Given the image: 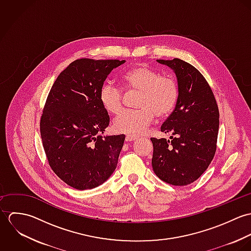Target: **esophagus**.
Segmentation results:
<instances>
[{
  "instance_id": "obj_1",
  "label": "esophagus",
  "mask_w": 251,
  "mask_h": 251,
  "mask_svg": "<svg viewBox=\"0 0 251 251\" xmlns=\"http://www.w3.org/2000/svg\"><path fill=\"white\" fill-rule=\"evenodd\" d=\"M136 139H137V137L131 136V135H126V141H127V142H131V141H134Z\"/></svg>"
}]
</instances>
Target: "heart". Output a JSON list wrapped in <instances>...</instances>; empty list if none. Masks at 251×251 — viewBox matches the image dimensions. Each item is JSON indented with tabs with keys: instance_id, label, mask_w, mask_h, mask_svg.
Returning a JSON list of instances; mask_svg holds the SVG:
<instances>
[{
	"instance_id": "heart-1",
	"label": "heart",
	"mask_w": 251,
	"mask_h": 251,
	"mask_svg": "<svg viewBox=\"0 0 251 251\" xmlns=\"http://www.w3.org/2000/svg\"><path fill=\"white\" fill-rule=\"evenodd\" d=\"M126 89L139 91L137 110H125L113 122L116 132L131 136L140 135L157 118L167 117L176 106L179 90L176 81L168 75H159L154 70L138 65L123 75ZM100 100L111 114L123 108V92L111 82L104 83L100 90Z\"/></svg>"
}]
</instances>
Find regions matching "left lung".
Here are the masks:
<instances>
[{
	"label": "left lung",
	"instance_id": "1",
	"mask_svg": "<svg viewBox=\"0 0 251 251\" xmlns=\"http://www.w3.org/2000/svg\"><path fill=\"white\" fill-rule=\"evenodd\" d=\"M176 74L179 97L160 130L172 133L170 140L151 138L154 174L173 185H186L198 179L215 156L219 112L215 96L204 76L179 60H156Z\"/></svg>",
	"mask_w": 251,
	"mask_h": 251
}]
</instances>
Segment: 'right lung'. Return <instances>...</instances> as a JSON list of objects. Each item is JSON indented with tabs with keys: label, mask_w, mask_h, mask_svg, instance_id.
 I'll use <instances>...</instances> for the list:
<instances>
[{
	"label": "right lung",
	"mask_w": 251,
	"mask_h": 251,
	"mask_svg": "<svg viewBox=\"0 0 251 251\" xmlns=\"http://www.w3.org/2000/svg\"><path fill=\"white\" fill-rule=\"evenodd\" d=\"M119 60L79 59L54 82L40 119V135L55 174L79 190L102 184L115 171L125 135L102 136L110 122L100 90Z\"/></svg>",
	"instance_id": "obj_1"
}]
</instances>
